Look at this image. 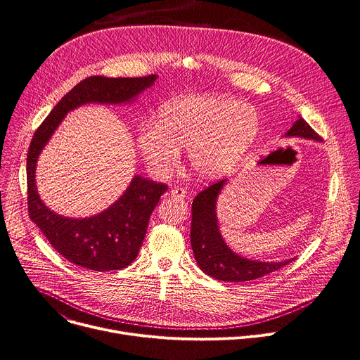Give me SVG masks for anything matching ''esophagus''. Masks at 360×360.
<instances>
[{
  "mask_svg": "<svg viewBox=\"0 0 360 360\" xmlns=\"http://www.w3.org/2000/svg\"><path fill=\"white\" fill-rule=\"evenodd\" d=\"M186 195H188V192H186V189H184V188H174V189L171 191V197H175V198L184 200V198H186Z\"/></svg>",
  "mask_w": 360,
  "mask_h": 360,
  "instance_id": "obj_1",
  "label": "esophagus"
}]
</instances>
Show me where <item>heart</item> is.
Returning <instances> with one entry per match:
<instances>
[{"label": "heart", "mask_w": 360, "mask_h": 360, "mask_svg": "<svg viewBox=\"0 0 360 360\" xmlns=\"http://www.w3.org/2000/svg\"><path fill=\"white\" fill-rule=\"evenodd\" d=\"M259 119L254 108L230 96H185L163 105L158 123L139 127L138 146L156 175L179 165V149H188L192 172L218 179L234 171L255 143Z\"/></svg>", "instance_id": "b5f03b06"}]
</instances>
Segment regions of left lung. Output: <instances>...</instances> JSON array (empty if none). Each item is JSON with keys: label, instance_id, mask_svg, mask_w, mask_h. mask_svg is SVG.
<instances>
[{"label": "left lung", "instance_id": "1", "mask_svg": "<svg viewBox=\"0 0 360 360\" xmlns=\"http://www.w3.org/2000/svg\"><path fill=\"white\" fill-rule=\"evenodd\" d=\"M284 136L321 142V138L302 117L292 123ZM225 184L226 179L212 184L192 201L191 245L200 269L215 280L243 283L264 277L291 263L294 258L277 261V263L248 259L236 254L226 245L219 233L217 217V201Z\"/></svg>", "mask_w": 360, "mask_h": 360}]
</instances>
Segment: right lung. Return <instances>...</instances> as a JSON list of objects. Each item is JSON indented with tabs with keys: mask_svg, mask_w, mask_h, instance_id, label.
I'll return each mask as SVG.
<instances>
[{
	"mask_svg": "<svg viewBox=\"0 0 360 360\" xmlns=\"http://www.w3.org/2000/svg\"><path fill=\"white\" fill-rule=\"evenodd\" d=\"M156 75L146 77L91 76L75 86L54 106L36 130L27 153L28 214L53 248L70 263L93 271H112L127 267L138 257L152 211L168 189L135 175L126 191L109 208L87 218H69L51 211L40 198L36 185L37 160L56 129L69 112L83 105H130Z\"/></svg>",
	"mask_w": 360,
	"mask_h": 360,
	"instance_id": "add662e5",
	"label": "right lung"
}]
</instances>
